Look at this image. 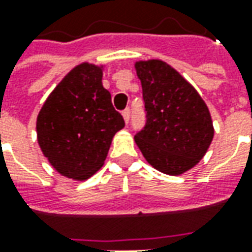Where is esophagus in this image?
<instances>
[{
	"label": "esophagus",
	"mask_w": 252,
	"mask_h": 252,
	"mask_svg": "<svg viewBox=\"0 0 252 252\" xmlns=\"http://www.w3.org/2000/svg\"><path fill=\"white\" fill-rule=\"evenodd\" d=\"M123 117H124V121H126V123L129 121V117H131V109H129V108H126V109L123 110Z\"/></svg>",
	"instance_id": "esophagus-1"
}]
</instances>
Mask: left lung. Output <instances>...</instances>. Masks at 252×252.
I'll list each match as a JSON object with an SVG mask.
<instances>
[{
  "instance_id": "8db88e82",
  "label": "left lung",
  "mask_w": 252,
  "mask_h": 252,
  "mask_svg": "<svg viewBox=\"0 0 252 252\" xmlns=\"http://www.w3.org/2000/svg\"><path fill=\"white\" fill-rule=\"evenodd\" d=\"M146 126L135 142L153 167L180 175L194 167L209 148L213 124L208 106L191 85L166 62H136Z\"/></svg>"
}]
</instances>
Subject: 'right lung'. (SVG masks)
Masks as SVG:
<instances>
[{
    "label": "right lung",
    "mask_w": 252,
    "mask_h": 252,
    "mask_svg": "<svg viewBox=\"0 0 252 252\" xmlns=\"http://www.w3.org/2000/svg\"><path fill=\"white\" fill-rule=\"evenodd\" d=\"M126 126L102 86V68L74 67L54 89L37 116V142L58 173L83 181L104 164L110 143Z\"/></svg>",
    "instance_id": "1"
}]
</instances>
